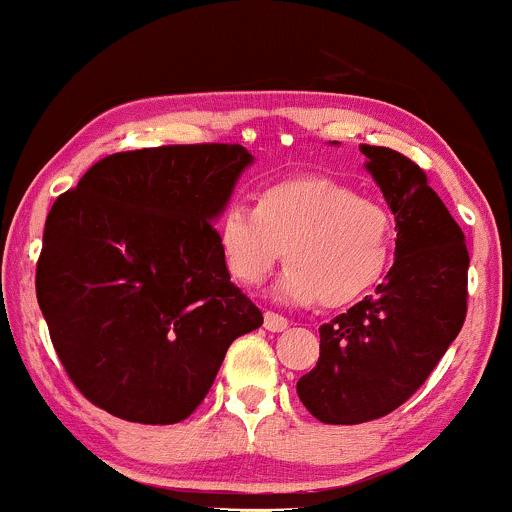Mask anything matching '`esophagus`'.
Instances as JSON below:
<instances>
[{
	"label": "esophagus",
	"mask_w": 512,
	"mask_h": 512,
	"mask_svg": "<svg viewBox=\"0 0 512 512\" xmlns=\"http://www.w3.org/2000/svg\"><path fill=\"white\" fill-rule=\"evenodd\" d=\"M286 327H289V320H286V317H281L279 313H272V310H267V313H264V330L284 332Z\"/></svg>",
	"instance_id": "1"
}]
</instances>
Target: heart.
<instances>
[{"mask_svg": "<svg viewBox=\"0 0 512 512\" xmlns=\"http://www.w3.org/2000/svg\"><path fill=\"white\" fill-rule=\"evenodd\" d=\"M216 236L228 272L240 284H260L284 248L289 267L276 284L279 298L342 308L385 276L395 221L383 204L344 182L298 175L260 190L255 209L228 204Z\"/></svg>", "mask_w": 512, "mask_h": 512, "instance_id": "heart-1", "label": "heart"}]
</instances>
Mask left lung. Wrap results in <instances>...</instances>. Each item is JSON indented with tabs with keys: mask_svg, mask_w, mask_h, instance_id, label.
<instances>
[{
	"mask_svg": "<svg viewBox=\"0 0 512 512\" xmlns=\"http://www.w3.org/2000/svg\"><path fill=\"white\" fill-rule=\"evenodd\" d=\"M395 214V264L354 308L320 327L317 366L298 380L322 424L380 419L426 383L467 317L469 252L426 173L387 146H361Z\"/></svg>",
	"mask_w": 512,
	"mask_h": 512,
	"instance_id": "obj_1",
	"label": "left lung"
}]
</instances>
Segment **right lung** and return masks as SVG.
I'll list each match as a JSON object with an SVG mask.
<instances>
[{
	"label": "right lung",
	"instance_id": "obj_1",
	"mask_svg": "<svg viewBox=\"0 0 512 512\" xmlns=\"http://www.w3.org/2000/svg\"><path fill=\"white\" fill-rule=\"evenodd\" d=\"M250 163L240 144L122 151L52 204L35 293L88 402L134 424H178L228 346L262 325L214 228Z\"/></svg>",
	"mask_w": 512,
	"mask_h": 512
}]
</instances>
